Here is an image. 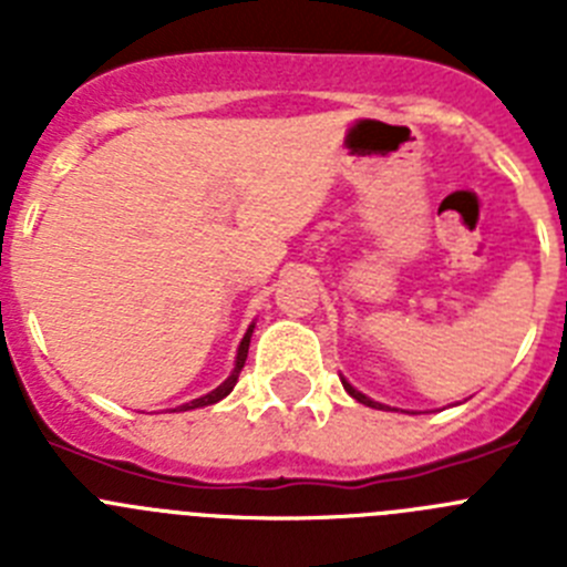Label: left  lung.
Segmentation results:
<instances>
[{
    "instance_id": "1",
    "label": "left lung",
    "mask_w": 567,
    "mask_h": 567,
    "mask_svg": "<svg viewBox=\"0 0 567 567\" xmlns=\"http://www.w3.org/2000/svg\"><path fill=\"white\" fill-rule=\"evenodd\" d=\"M343 389H346V392H349V394H352V398L358 400V403H363V405H372V409H385V405L374 403L372 398H365V394H360L358 389H354V385H349V383H346V380H343Z\"/></svg>"
}]
</instances>
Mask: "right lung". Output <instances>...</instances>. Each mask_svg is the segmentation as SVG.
<instances>
[{
  "label": "right lung",
  "mask_w": 567,
  "mask_h": 567,
  "mask_svg": "<svg viewBox=\"0 0 567 567\" xmlns=\"http://www.w3.org/2000/svg\"><path fill=\"white\" fill-rule=\"evenodd\" d=\"M249 338H252V327L247 329V334H244V340H240V346H238V358H235V369H233V374H229V378L224 380V383L218 385V389H215V392L204 394V398L193 400V403H184V405H182V412H187V409H198V405H213V403H218V400H224V398H227L229 392H233L235 383H238L240 369H244V363H247Z\"/></svg>",
  "instance_id": "1"
}]
</instances>
